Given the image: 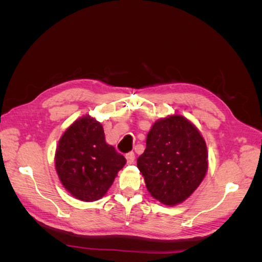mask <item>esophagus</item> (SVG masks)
<instances>
[{
	"label": "esophagus",
	"mask_w": 262,
	"mask_h": 262,
	"mask_svg": "<svg viewBox=\"0 0 262 262\" xmlns=\"http://www.w3.org/2000/svg\"><path fill=\"white\" fill-rule=\"evenodd\" d=\"M125 158H126V163L131 165L134 163V161H136V154H134L133 152H130L125 155Z\"/></svg>",
	"instance_id": "obj_1"
}]
</instances>
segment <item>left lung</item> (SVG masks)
I'll list each match as a JSON object with an SVG mask.
<instances>
[{"instance_id": "1", "label": "left lung", "mask_w": 262, "mask_h": 262, "mask_svg": "<svg viewBox=\"0 0 262 262\" xmlns=\"http://www.w3.org/2000/svg\"><path fill=\"white\" fill-rule=\"evenodd\" d=\"M138 168L150 195L172 207L188 199L204 179L207 144L187 118H162L147 133L146 148L138 158Z\"/></svg>"}]
</instances>
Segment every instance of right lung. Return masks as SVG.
Here are the masks:
<instances>
[{
  "label": "right lung",
  "mask_w": 262,
  "mask_h": 262,
  "mask_svg": "<svg viewBox=\"0 0 262 262\" xmlns=\"http://www.w3.org/2000/svg\"><path fill=\"white\" fill-rule=\"evenodd\" d=\"M125 162L106 143L104 128L90 115L78 118L62 134L54 156L61 184L85 202L101 199Z\"/></svg>",
  "instance_id": "add662e5"
}]
</instances>
